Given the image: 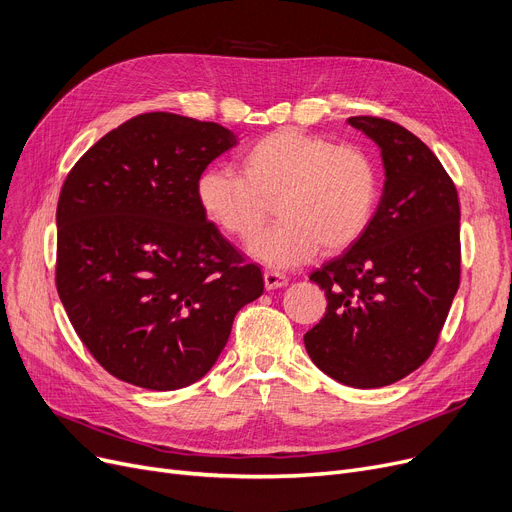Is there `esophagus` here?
Wrapping results in <instances>:
<instances>
[{
    "instance_id": "34e87169",
    "label": "esophagus",
    "mask_w": 512,
    "mask_h": 512,
    "mask_svg": "<svg viewBox=\"0 0 512 512\" xmlns=\"http://www.w3.org/2000/svg\"><path fill=\"white\" fill-rule=\"evenodd\" d=\"M287 277L283 275V273H279V271H264V287L266 289H279V287H283V285H287Z\"/></svg>"
}]
</instances>
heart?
Here are the masks:
<instances>
[{"label": "heart", "mask_w": 512, "mask_h": 512, "mask_svg": "<svg viewBox=\"0 0 512 512\" xmlns=\"http://www.w3.org/2000/svg\"><path fill=\"white\" fill-rule=\"evenodd\" d=\"M241 168L243 175L208 166L198 179V200L210 221L237 239L254 235L277 200L279 223L248 243V252L266 264L296 266L321 246L342 252L373 221L379 173L356 145L279 129L250 145Z\"/></svg>", "instance_id": "obj_1"}]
</instances>
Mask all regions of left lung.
<instances>
[{"label": "left lung", "instance_id": "left-lung-1", "mask_svg": "<svg viewBox=\"0 0 512 512\" xmlns=\"http://www.w3.org/2000/svg\"><path fill=\"white\" fill-rule=\"evenodd\" d=\"M385 168L364 235L310 275L327 312L304 335L310 360L335 381L396 383L431 356L460 283V206L442 162L392 120L352 116Z\"/></svg>", "mask_w": 512, "mask_h": 512}]
</instances>
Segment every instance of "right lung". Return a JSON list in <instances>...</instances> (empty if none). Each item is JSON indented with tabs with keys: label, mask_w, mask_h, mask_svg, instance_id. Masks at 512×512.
<instances>
[{
	"label": "right lung",
	"mask_w": 512,
	"mask_h": 512,
	"mask_svg": "<svg viewBox=\"0 0 512 512\" xmlns=\"http://www.w3.org/2000/svg\"><path fill=\"white\" fill-rule=\"evenodd\" d=\"M233 145L216 123L139 114L89 148L62 185L58 296L91 356L120 381L156 392L196 383L239 308L262 296L260 269L198 200L200 175Z\"/></svg>",
	"instance_id": "1"
}]
</instances>
